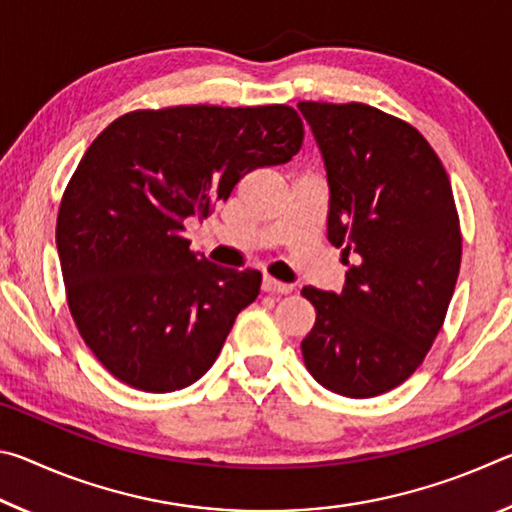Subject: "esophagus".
Instances as JSON below:
<instances>
[{
    "mask_svg": "<svg viewBox=\"0 0 512 512\" xmlns=\"http://www.w3.org/2000/svg\"><path fill=\"white\" fill-rule=\"evenodd\" d=\"M262 289L266 293H291L293 287H291V284H284L280 280H275V277H271V275H266L264 282H262Z\"/></svg>",
    "mask_w": 512,
    "mask_h": 512,
    "instance_id": "1",
    "label": "esophagus"
}]
</instances>
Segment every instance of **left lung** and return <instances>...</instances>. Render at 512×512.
<instances>
[{"label": "left lung", "mask_w": 512, "mask_h": 512, "mask_svg": "<svg viewBox=\"0 0 512 512\" xmlns=\"http://www.w3.org/2000/svg\"><path fill=\"white\" fill-rule=\"evenodd\" d=\"M298 108L327 169V239L350 266L343 293L302 289L316 307L302 359L318 384L366 400L409 379L436 341L461 268V221L418 128L359 101Z\"/></svg>", "instance_id": "1"}]
</instances>
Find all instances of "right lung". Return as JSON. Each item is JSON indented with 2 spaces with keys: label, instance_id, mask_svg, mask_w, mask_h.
<instances>
[{
  "label": "right lung",
  "instance_id": "1",
  "mask_svg": "<svg viewBox=\"0 0 512 512\" xmlns=\"http://www.w3.org/2000/svg\"><path fill=\"white\" fill-rule=\"evenodd\" d=\"M305 126L287 103L133 110L103 128L63 192L56 246L67 307L112 377L146 393L194 384L262 273L198 257L185 221L241 178L289 162Z\"/></svg>",
  "mask_w": 512,
  "mask_h": 512
}]
</instances>
